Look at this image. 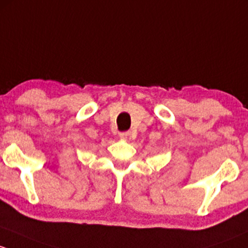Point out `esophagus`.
<instances>
[{
  "label": "esophagus",
  "instance_id": "34e87169",
  "mask_svg": "<svg viewBox=\"0 0 248 248\" xmlns=\"http://www.w3.org/2000/svg\"><path fill=\"white\" fill-rule=\"evenodd\" d=\"M130 132H121V134H119V137H121L122 140H127L130 137Z\"/></svg>",
  "mask_w": 248,
  "mask_h": 248
}]
</instances>
